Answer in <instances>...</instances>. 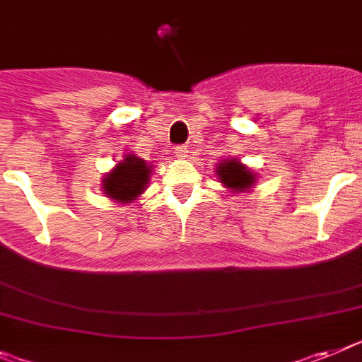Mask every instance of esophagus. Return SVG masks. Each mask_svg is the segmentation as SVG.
Instances as JSON below:
<instances>
[{
	"label": "esophagus",
	"mask_w": 362,
	"mask_h": 362,
	"mask_svg": "<svg viewBox=\"0 0 362 362\" xmlns=\"http://www.w3.org/2000/svg\"><path fill=\"white\" fill-rule=\"evenodd\" d=\"M175 154H176V158H187L189 156V148L184 147V145H182V147H176Z\"/></svg>",
	"instance_id": "esophagus-1"
}]
</instances>
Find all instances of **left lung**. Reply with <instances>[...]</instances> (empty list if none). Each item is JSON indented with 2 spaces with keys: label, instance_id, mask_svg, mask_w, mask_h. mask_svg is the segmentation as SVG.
Here are the masks:
<instances>
[{
  "label": "left lung",
  "instance_id": "8db88e82",
  "mask_svg": "<svg viewBox=\"0 0 362 362\" xmlns=\"http://www.w3.org/2000/svg\"><path fill=\"white\" fill-rule=\"evenodd\" d=\"M215 176L230 193H248L257 184V175L238 158H224L215 167Z\"/></svg>",
  "mask_w": 362,
  "mask_h": 362
}]
</instances>
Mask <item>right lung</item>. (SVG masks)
I'll use <instances>...</instances> for the list:
<instances>
[{
  "label": "right lung",
  "mask_w": 362,
  "mask_h": 362,
  "mask_svg": "<svg viewBox=\"0 0 362 362\" xmlns=\"http://www.w3.org/2000/svg\"><path fill=\"white\" fill-rule=\"evenodd\" d=\"M153 175V165H148L144 158L136 154H124L114 169L105 173L101 180V189L105 197L117 204H132L144 195Z\"/></svg>",
  "instance_id": "right-lung-1"
}]
</instances>
